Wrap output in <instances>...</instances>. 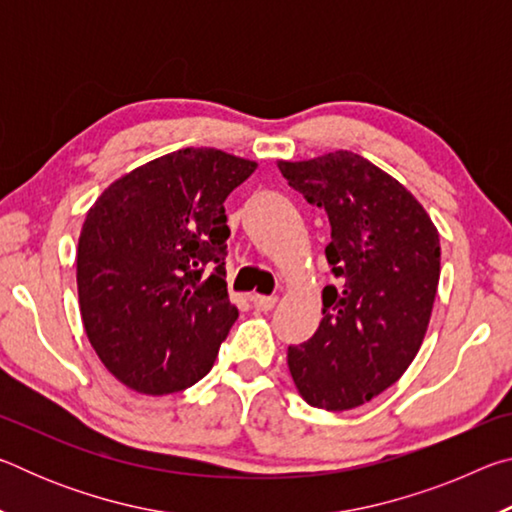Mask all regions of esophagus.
<instances>
[{
  "instance_id": "esophagus-1",
  "label": "esophagus",
  "mask_w": 512,
  "mask_h": 512,
  "mask_svg": "<svg viewBox=\"0 0 512 512\" xmlns=\"http://www.w3.org/2000/svg\"><path fill=\"white\" fill-rule=\"evenodd\" d=\"M277 305L275 296H253V307L257 311H271Z\"/></svg>"
}]
</instances>
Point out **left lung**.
Returning a JSON list of instances; mask_svg holds the SVG:
<instances>
[{
	"mask_svg": "<svg viewBox=\"0 0 512 512\" xmlns=\"http://www.w3.org/2000/svg\"><path fill=\"white\" fill-rule=\"evenodd\" d=\"M277 167L327 212L336 277L314 336L289 345L291 377L307 404L348 411L393 386L420 350L440 277L438 230L406 187L352 151Z\"/></svg>",
	"mask_w": 512,
	"mask_h": 512,
	"instance_id": "obj_1",
	"label": "left lung"
}]
</instances>
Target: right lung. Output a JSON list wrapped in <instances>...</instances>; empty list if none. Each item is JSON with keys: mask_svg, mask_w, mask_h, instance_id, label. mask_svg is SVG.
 Wrapping results in <instances>:
<instances>
[{"mask_svg": "<svg viewBox=\"0 0 512 512\" xmlns=\"http://www.w3.org/2000/svg\"><path fill=\"white\" fill-rule=\"evenodd\" d=\"M257 169L180 149L115 180L85 216L76 282L85 332L112 375L144 395L212 370L239 309L228 298L225 198Z\"/></svg>", "mask_w": 512, "mask_h": 512, "instance_id": "right-lung-1", "label": "right lung"}]
</instances>
